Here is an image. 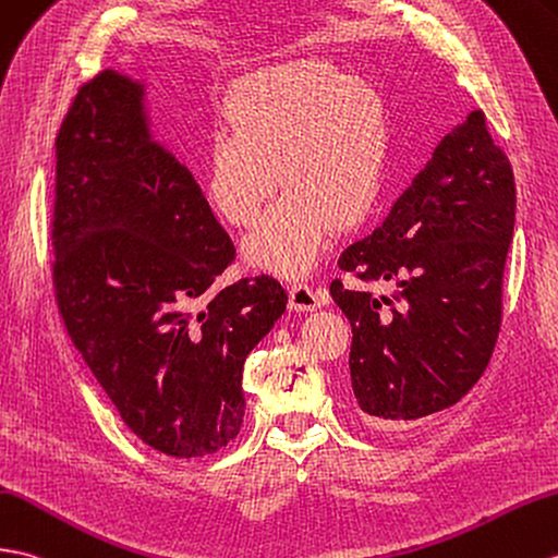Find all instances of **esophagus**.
<instances>
[{"label":"esophagus","mask_w":558,"mask_h":558,"mask_svg":"<svg viewBox=\"0 0 558 558\" xmlns=\"http://www.w3.org/2000/svg\"><path fill=\"white\" fill-rule=\"evenodd\" d=\"M326 304V294L320 290L311 288L306 282H292L290 284V308L294 311H316Z\"/></svg>","instance_id":"34e87169"}]
</instances>
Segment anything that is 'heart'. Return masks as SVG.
<instances>
[{
    "label": "heart",
    "instance_id": "obj_1",
    "mask_svg": "<svg viewBox=\"0 0 558 558\" xmlns=\"http://www.w3.org/2000/svg\"><path fill=\"white\" fill-rule=\"evenodd\" d=\"M228 135L206 145L202 192L228 226H254L244 262L284 278L320 262L332 230L364 220L378 199L390 116L378 87L323 59L276 63L244 77L223 107Z\"/></svg>",
    "mask_w": 558,
    "mask_h": 558
}]
</instances>
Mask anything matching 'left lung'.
I'll return each instance as SVG.
<instances>
[{"label": "left lung", "mask_w": 558, "mask_h": 558, "mask_svg": "<svg viewBox=\"0 0 558 558\" xmlns=\"http://www.w3.org/2000/svg\"><path fill=\"white\" fill-rule=\"evenodd\" d=\"M515 220L513 171L485 113L442 137L380 228L338 266L390 294L347 290L349 375L361 418L416 421L454 407L485 373L501 326V278Z\"/></svg>", "instance_id": "left-lung-1"}]
</instances>
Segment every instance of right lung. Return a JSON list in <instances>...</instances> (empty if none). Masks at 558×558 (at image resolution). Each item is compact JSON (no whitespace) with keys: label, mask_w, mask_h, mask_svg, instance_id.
Here are the masks:
<instances>
[{"label":"right lung","mask_w":558,"mask_h":558,"mask_svg":"<svg viewBox=\"0 0 558 558\" xmlns=\"http://www.w3.org/2000/svg\"><path fill=\"white\" fill-rule=\"evenodd\" d=\"M147 87L104 71L57 137L54 290L123 423L168 457L214 454L244 416V359L288 306L268 276L216 290L235 256L199 185L151 135Z\"/></svg>","instance_id":"obj_1"}]
</instances>
